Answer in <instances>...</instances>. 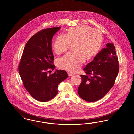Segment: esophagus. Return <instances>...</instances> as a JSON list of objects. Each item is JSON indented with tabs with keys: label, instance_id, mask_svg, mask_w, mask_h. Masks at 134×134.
<instances>
[{
	"label": "esophagus",
	"instance_id": "esophagus-1",
	"mask_svg": "<svg viewBox=\"0 0 134 134\" xmlns=\"http://www.w3.org/2000/svg\"><path fill=\"white\" fill-rule=\"evenodd\" d=\"M68 75L69 76H72V75H73V73H70V72H68Z\"/></svg>",
	"mask_w": 134,
	"mask_h": 134
}]
</instances>
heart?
Wrapping results in <instances>:
<instances>
[{
  "mask_svg": "<svg viewBox=\"0 0 134 134\" xmlns=\"http://www.w3.org/2000/svg\"><path fill=\"white\" fill-rule=\"evenodd\" d=\"M102 43L101 33L93 29L84 26L68 29L65 35L58 36L53 46L58 55L67 51L71 44H75V53H68L58 62L62 69L74 72L79 69L85 58L90 60L98 53Z\"/></svg>",
  "mask_w": 134,
  "mask_h": 134,
  "instance_id": "1",
  "label": "heart"
}]
</instances>
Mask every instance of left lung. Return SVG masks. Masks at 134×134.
<instances>
[{
  "instance_id": "1",
  "label": "left lung",
  "mask_w": 134,
  "mask_h": 134,
  "mask_svg": "<svg viewBox=\"0 0 134 134\" xmlns=\"http://www.w3.org/2000/svg\"><path fill=\"white\" fill-rule=\"evenodd\" d=\"M84 70L86 75H80L82 81L78 88V95L88 102L102 99L114 86L119 70L114 44L108 43Z\"/></svg>"
}]
</instances>
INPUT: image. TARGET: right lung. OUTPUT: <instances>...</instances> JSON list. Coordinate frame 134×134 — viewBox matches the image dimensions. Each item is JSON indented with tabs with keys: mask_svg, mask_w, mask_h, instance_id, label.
I'll use <instances>...</instances> for the list:
<instances>
[{
	"mask_svg": "<svg viewBox=\"0 0 134 134\" xmlns=\"http://www.w3.org/2000/svg\"><path fill=\"white\" fill-rule=\"evenodd\" d=\"M60 27L41 30L26 43L19 65V72L26 90L35 99L46 102L58 93V86L68 77L66 71L54 70V59L52 50V40Z\"/></svg>",
	"mask_w": 134,
	"mask_h": 134,
	"instance_id": "obj_1",
	"label": "right lung"
}]
</instances>
